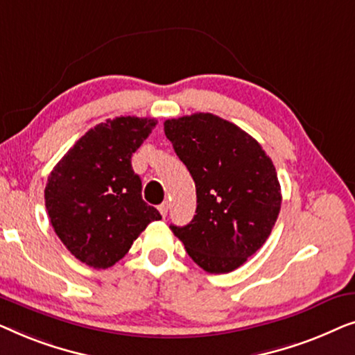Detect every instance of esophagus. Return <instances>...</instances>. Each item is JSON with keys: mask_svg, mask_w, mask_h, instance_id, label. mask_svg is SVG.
<instances>
[{"mask_svg": "<svg viewBox=\"0 0 355 355\" xmlns=\"http://www.w3.org/2000/svg\"><path fill=\"white\" fill-rule=\"evenodd\" d=\"M168 208H169V203H168V202H163L162 205L158 207V210H159V213H162V216H163V218L166 216V213H168Z\"/></svg>", "mask_w": 355, "mask_h": 355, "instance_id": "34e87169", "label": "esophagus"}]
</instances>
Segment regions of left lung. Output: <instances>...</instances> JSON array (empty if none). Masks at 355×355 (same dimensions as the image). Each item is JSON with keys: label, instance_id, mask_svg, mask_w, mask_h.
<instances>
[{"label": "left lung", "instance_id": "8db88e82", "mask_svg": "<svg viewBox=\"0 0 355 355\" xmlns=\"http://www.w3.org/2000/svg\"><path fill=\"white\" fill-rule=\"evenodd\" d=\"M164 134L197 189L189 225L171 231L208 273H230L255 254L281 208L275 164L254 137L211 113L164 121Z\"/></svg>", "mask_w": 355, "mask_h": 355}]
</instances>
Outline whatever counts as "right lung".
Wrapping results in <instances>:
<instances>
[{
  "instance_id": "add662e5",
  "label": "right lung",
  "mask_w": 355,
  "mask_h": 355,
  "mask_svg": "<svg viewBox=\"0 0 355 355\" xmlns=\"http://www.w3.org/2000/svg\"><path fill=\"white\" fill-rule=\"evenodd\" d=\"M157 121L119 116L82 135L53 168L45 187L51 226L66 249L94 268L128 254L148 223L162 220L142 200L130 158Z\"/></svg>"
}]
</instances>
